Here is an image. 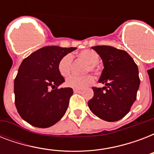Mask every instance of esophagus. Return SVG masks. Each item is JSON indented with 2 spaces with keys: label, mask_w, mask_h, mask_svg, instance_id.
I'll use <instances>...</instances> for the list:
<instances>
[{
  "label": "esophagus",
  "mask_w": 154,
  "mask_h": 154,
  "mask_svg": "<svg viewBox=\"0 0 154 154\" xmlns=\"http://www.w3.org/2000/svg\"><path fill=\"white\" fill-rule=\"evenodd\" d=\"M82 89H73V92L74 93H77V94H80V93H82Z\"/></svg>",
  "instance_id": "1"
}]
</instances>
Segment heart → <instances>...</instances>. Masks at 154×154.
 <instances>
[{
	"label": "heart",
	"mask_w": 154,
	"mask_h": 154,
	"mask_svg": "<svg viewBox=\"0 0 154 154\" xmlns=\"http://www.w3.org/2000/svg\"><path fill=\"white\" fill-rule=\"evenodd\" d=\"M81 59L85 60L88 65L86 71L97 72V63L100 60V56L96 51L93 49H85L80 52L78 54ZM72 64V57L71 54H66L60 58L57 64L58 71L63 77H67L71 72V68ZM94 77L92 75H84V76H76L72 75L66 79L65 85L68 87L73 89H84L94 82Z\"/></svg>",
	"instance_id": "obj_1"
}]
</instances>
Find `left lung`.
I'll use <instances>...</instances> for the list:
<instances>
[{
  "instance_id": "left-lung-1",
  "label": "left lung",
  "mask_w": 154,
  "mask_h": 154,
  "mask_svg": "<svg viewBox=\"0 0 154 154\" xmlns=\"http://www.w3.org/2000/svg\"><path fill=\"white\" fill-rule=\"evenodd\" d=\"M102 59L104 69L99 82L93 87L94 97L88 101L89 109L106 122H117L129 112L136 101L140 85L138 68L125 51L107 45L92 47Z\"/></svg>"
}]
</instances>
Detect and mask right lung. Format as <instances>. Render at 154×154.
<instances>
[{"mask_svg":"<svg viewBox=\"0 0 154 154\" xmlns=\"http://www.w3.org/2000/svg\"><path fill=\"white\" fill-rule=\"evenodd\" d=\"M76 49L43 47L20 64L14 81L15 105L21 118L32 126L48 128L65 115L73 91L71 88L58 89L65 79L57 64Z\"/></svg>","mask_w":154,"mask_h":154,"instance_id":"1","label":"right lung"}]
</instances>
